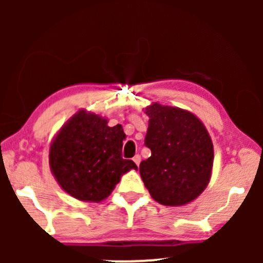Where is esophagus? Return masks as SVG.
<instances>
[{
  "label": "esophagus",
  "instance_id": "obj_1",
  "mask_svg": "<svg viewBox=\"0 0 263 263\" xmlns=\"http://www.w3.org/2000/svg\"><path fill=\"white\" fill-rule=\"evenodd\" d=\"M134 162H135L137 165H140V163H141V156H140V155H136V156L134 157Z\"/></svg>",
  "mask_w": 263,
  "mask_h": 263
}]
</instances>
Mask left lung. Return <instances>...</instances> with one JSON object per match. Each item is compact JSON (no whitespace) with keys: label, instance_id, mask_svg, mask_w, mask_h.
<instances>
[{"label":"left lung","instance_id":"8db88e82","mask_svg":"<svg viewBox=\"0 0 263 263\" xmlns=\"http://www.w3.org/2000/svg\"><path fill=\"white\" fill-rule=\"evenodd\" d=\"M144 144L151 157L140 174L151 197L167 206H182L197 199L210 182L214 147L204 123L190 111L153 102Z\"/></svg>","mask_w":263,"mask_h":263}]
</instances>
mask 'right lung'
<instances>
[{"instance_id": "add662e5", "label": "right lung", "mask_w": 263, "mask_h": 263, "mask_svg": "<svg viewBox=\"0 0 263 263\" xmlns=\"http://www.w3.org/2000/svg\"><path fill=\"white\" fill-rule=\"evenodd\" d=\"M79 110L66 121L49 147V167L64 192L81 201L99 203L112 193L122 174L137 165L121 157L126 138L121 125Z\"/></svg>"}]
</instances>
